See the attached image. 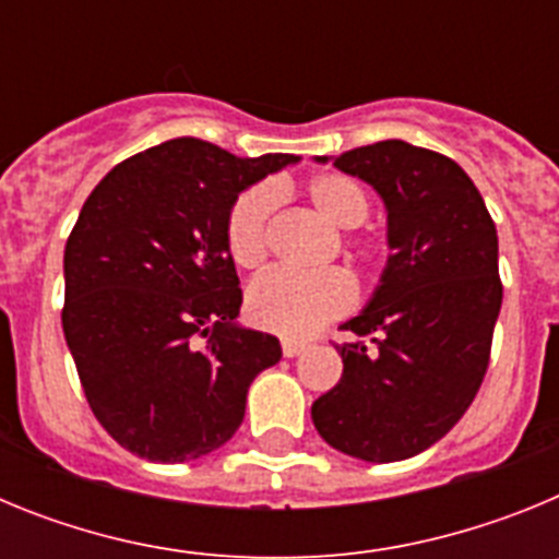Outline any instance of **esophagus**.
I'll use <instances>...</instances> for the list:
<instances>
[{
  "label": "esophagus",
  "instance_id": "1",
  "mask_svg": "<svg viewBox=\"0 0 559 559\" xmlns=\"http://www.w3.org/2000/svg\"><path fill=\"white\" fill-rule=\"evenodd\" d=\"M305 353L302 341H283V355L285 358H296V355Z\"/></svg>",
  "mask_w": 559,
  "mask_h": 559
}]
</instances>
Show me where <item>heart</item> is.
<instances>
[{"instance_id": "1", "label": "heart", "mask_w": 559, "mask_h": 559, "mask_svg": "<svg viewBox=\"0 0 559 559\" xmlns=\"http://www.w3.org/2000/svg\"><path fill=\"white\" fill-rule=\"evenodd\" d=\"M313 210L335 229H355L367 221V190L344 173H319L308 181ZM280 201L274 185H257L235 201L226 221V249L243 269L263 263L269 249V221ZM355 302V288L341 271L299 274L274 269L257 276L246 290V316L257 328L285 338H308L322 324L347 313Z\"/></svg>"}]
</instances>
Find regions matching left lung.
<instances>
[{
  "instance_id": "8db88e82",
  "label": "left lung",
  "mask_w": 559,
  "mask_h": 559,
  "mask_svg": "<svg viewBox=\"0 0 559 559\" xmlns=\"http://www.w3.org/2000/svg\"><path fill=\"white\" fill-rule=\"evenodd\" d=\"M333 165L383 199L392 254L367 308L341 324L358 341L335 347L344 372L310 417L335 451L400 462L445 437L481 386L503 296L496 224L437 151L386 140Z\"/></svg>"
}]
</instances>
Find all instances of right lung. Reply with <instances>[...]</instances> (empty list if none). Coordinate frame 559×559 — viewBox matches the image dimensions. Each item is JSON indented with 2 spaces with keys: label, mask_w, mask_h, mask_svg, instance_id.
<instances>
[{
  "label": "right lung",
  "mask_w": 559,
  "mask_h": 559,
  "mask_svg": "<svg viewBox=\"0 0 559 559\" xmlns=\"http://www.w3.org/2000/svg\"><path fill=\"white\" fill-rule=\"evenodd\" d=\"M294 162L179 136L120 162L83 204L63 251V335L126 451L170 464L218 451L251 380L283 358L274 335L237 324L226 221L240 192Z\"/></svg>",
  "instance_id": "add662e5"
}]
</instances>
